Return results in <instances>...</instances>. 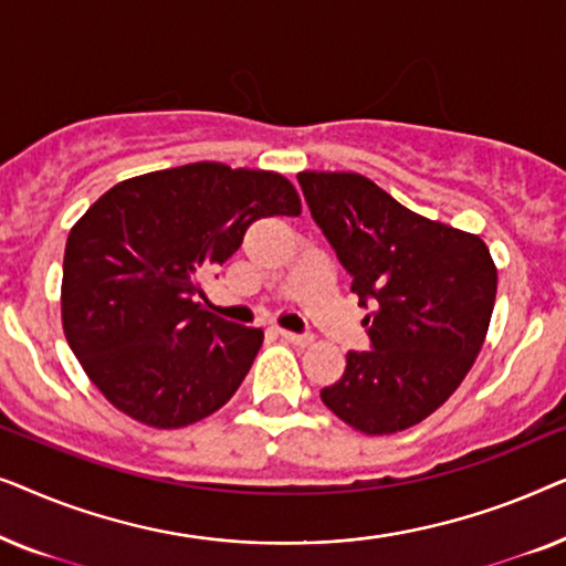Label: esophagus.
Returning a JSON list of instances; mask_svg holds the SVG:
<instances>
[{
    "mask_svg": "<svg viewBox=\"0 0 566 566\" xmlns=\"http://www.w3.org/2000/svg\"><path fill=\"white\" fill-rule=\"evenodd\" d=\"M277 335H281L283 339H289V343H293V345H298V347H306V345L314 343L312 335H298V332H291V329H277Z\"/></svg>",
    "mask_w": 566,
    "mask_h": 566,
    "instance_id": "1",
    "label": "esophagus"
}]
</instances>
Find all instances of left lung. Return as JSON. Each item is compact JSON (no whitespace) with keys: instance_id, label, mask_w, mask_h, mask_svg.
Returning <instances> with one entry per match:
<instances>
[{"instance_id":"left-lung-1","label":"left lung","mask_w":566,"mask_h":566,"mask_svg":"<svg viewBox=\"0 0 566 566\" xmlns=\"http://www.w3.org/2000/svg\"><path fill=\"white\" fill-rule=\"evenodd\" d=\"M306 203L353 275L374 350L347 353L322 401L353 430L391 436L459 389L490 329L497 265L476 234L424 219L358 172H298Z\"/></svg>"}]
</instances>
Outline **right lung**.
<instances>
[{"label": "right lung", "instance_id": "obj_1", "mask_svg": "<svg viewBox=\"0 0 566 566\" xmlns=\"http://www.w3.org/2000/svg\"><path fill=\"white\" fill-rule=\"evenodd\" d=\"M289 177L196 161L113 185L66 239L61 324L99 394L130 420L188 428L234 397L262 329L200 304L250 223L298 216Z\"/></svg>", "mask_w": 566, "mask_h": 566}]
</instances>
